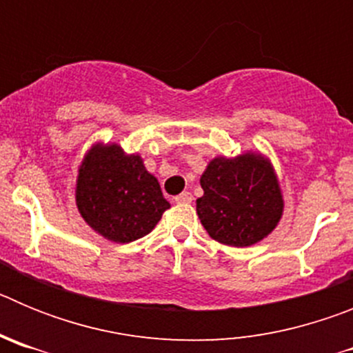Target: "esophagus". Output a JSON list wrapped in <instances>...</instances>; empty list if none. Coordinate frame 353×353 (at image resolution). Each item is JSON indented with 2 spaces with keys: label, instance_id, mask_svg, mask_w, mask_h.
I'll return each instance as SVG.
<instances>
[{
  "label": "esophagus",
  "instance_id": "esophagus-1",
  "mask_svg": "<svg viewBox=\"0 0 353 353\" xmlns=\"http://www.w3.org/2000/svg\"><path fill=\"white\" fill-rule=\"evenodd\" d=\"M174 201L179 205H187V203H191L192 201V194L191 192H182V194H179L176 198H174Z\"/></svg>",
  "mask_w": 353,
  "mask_h": 353
}]
</instances>
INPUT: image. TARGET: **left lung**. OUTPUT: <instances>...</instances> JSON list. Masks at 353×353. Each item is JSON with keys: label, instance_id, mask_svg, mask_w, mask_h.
Returning <instances> with one entry per match:
<instances>
[{"label": "left lung", "instance_id": "obj_1", "mask_svg": "<svg viewBox=\"0 0 353 353\" xmlns=\"http://www.w3.org/2000/svg\"><path fill=\"white\" fill-rule=\"evenodd\" d=\"M199 183L203 196L196 199V212L208 235L221 244H256L281 219V189L270 162L261 155L214 159Z\"/></svg>", "mask_w": 353, "mask_h": 353}]
</instances>
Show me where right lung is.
I'll use <instances>...</instances> for the list:
<instances>
[{"label":"right lung","instance_id":"right-lung-1","mask_svg":"<svg viewBox=\"0 0 353 353\" xmlns=\"http://www.w3.org/2000/svg\"><path fill=\"white\" fill-rule=\"evenodd\" d=\"M76 203L97 233L120 244L148 235L170 208L141 157L125 155L118 145H97L84 157Z\"/></svg>","mask_w":353,"mask_h":353}]
</instances>
